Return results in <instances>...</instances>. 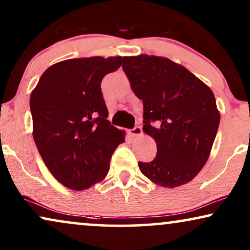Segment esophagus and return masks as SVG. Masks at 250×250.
Wrapping results in <instances>:
<instances>
[{"mask_svg": "<svg viewBox=\"0 0 250 250\" xmlns=\"http://www.w3.org/2000/svg\"><path fill=\"white\" fill-rule=\"evenodd\" d=\"M129 134H130L132 137H136V136L142 135V128L140 125H136L135 128H132L131 130H129Z\"/></svg>", "mask_w": 250, "mask_h": 250, "instance_id": "esophagus-1", "label": "esophagus"}]
</instances>
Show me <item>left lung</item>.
I'll list each match as a JSON object with an SVG mask.
<instances>
[{"instance_id":"8db88e82","label":"left lung","mask_w":250,"mask_h":250,"mask_svg":"<svg viewBox=\"0 0 250 250\" xmlns=\"http://www.w3.org/2000/svg\"><path fill=\"white\" fill-rule=\"evenodd\" d=\"M131 90L143 100V131L157 143V156L138 163L158 186L191 181L209 159L220 122L211 88L187 68L162 56H125Z\"/></svg>"}]
</instances>
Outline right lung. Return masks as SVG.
Returning a JSON list of instances; mask_svg holds the SVG:
<instances>
[{
  "label": "right lung",
  "mask_w": 250,
  "mask_h": 250,
  "mask_svg": "<svg viewBox=\"0 0 250 250\" xmlns=\"http://www.w3.org/2000/svg\"><path fill=\"white\" fill-rule=\"evenodd\" d=\"M122 56L70 59L50 65L31 93L33 138L43 163L64 187L84 190L106 178L125 132L110 125L103 78Z\"/></svg>",
  "instance_id": "1"
}]
</instances>
